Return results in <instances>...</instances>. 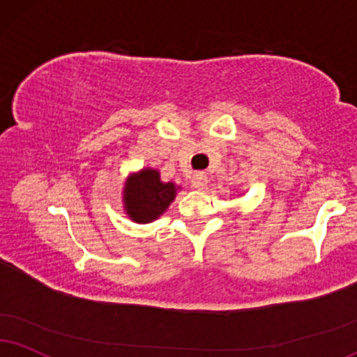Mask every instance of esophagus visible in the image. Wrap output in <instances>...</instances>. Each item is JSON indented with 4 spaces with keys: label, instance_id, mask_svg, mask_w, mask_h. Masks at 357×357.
I'll list each match as a JSON object with an SVG mask.
<instances>
[{
    "label": "esophagus",
    "instance_id": "1",
    "mask_svg": "<svg viewBox=\"0 0 357 357\" xmlns=\"http://www.w3.org/2000/svg\"><path fill=\"white\" fill-rule=\"evenodd\" d=\"M206 183H208V178H206V175L202 174V172H199V174H195L192 177V187L197 188V190H204Z\"/></svg>",
    "mask_w": 357,
    "mask_h": 357
}]
</instances>
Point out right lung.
Returning a JSON list of instances; mask_svg holds the SVG:
<instances>
[{
  "label": "right lung",
  "mask_w": 357,
  "mask_h": 357,
  "mask_svg": "<svg viewBox=\"0 0 357 357\" xmlns=\"http://www.w3.org/2000/svg\"><path fill=\"white\" fill-rule=\"evenodd\" d=\"M180 187L162 182L160 172L142 169L129 175L124 185V210L132 222L151 223L169 208Z\"/></svg>",
  "instance_id": "right-lung-1"
}]
</instances>
